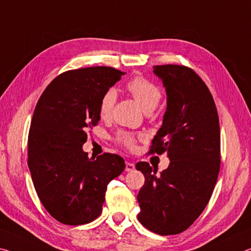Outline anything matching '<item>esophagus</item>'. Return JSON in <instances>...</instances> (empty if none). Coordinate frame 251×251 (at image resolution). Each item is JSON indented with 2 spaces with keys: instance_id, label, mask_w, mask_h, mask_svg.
Instances as JSON below:
<instances>
[{
  "instance_id": "34e87169",
  "label": "esophagus",
  "mask_w": 251,
  "mask_h": 251,
  "mask_svg": "<svg viewBox=\"0 0 251 251\" xmlns=\"http://www.w3.org/2000/svg\"><path fill=\"white\" fill-rule=\"evenodd\" d=\"M135 169V166H134V163L133 162H126V171H128V172H130V171H133Z\"/></svg>"
}]
</instances>
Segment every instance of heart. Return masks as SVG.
Wrapping results in <instances>:
<instances>
[{
    "mask_svg": "<svg viewBox=\"0 0 251 251\" xmlns=\"http://www.w3.org/2000/svg\"><path fill=\"white\" fill-rule=\"evenodd\" d=\"M128 91L132 94L135 101L140 104L143 111L154 110L155 106L158 105L160 98H161V92H160L157 85L153 84L152 82L145 79V77H134L130 80L126 84ZM117 100V93L113 89H110L106 91L100 102V112L101 118H108L111 112H112L113 105ZM118 140L120 141L123 146L128 148H133L135 145V137L129 132H121L118 135Z\"/></svg>",
    "mask_w": 251,
    "mask_h": 251,
    "instance_id": "obj_1",
    "label": "heart"
}]
</instances>
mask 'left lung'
I'll return each mask as SVG.
<instances>
[{
    "instance_id": "8db88e82",
    "label": "left lung",
    "mask_w": 251,
    "mask_h": 251,
    "mask_svg": "<svg viewBox=\"0 0 251 251\" xmlns=\"http://www.w3.org/2000/svg\"><path fill=\"white\" fill-rule=\"evenodd\" d=\"M166 89L167 110L149 152H167L169 167L138 162L145 184L137 196L138 219L158 235L184 231L206 208L220 169V128L210 91L194 70L155 65Z\"/></svg>"
}]
</instances>
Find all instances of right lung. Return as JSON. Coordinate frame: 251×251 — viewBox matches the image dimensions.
<instances>
[{"mask_svg":"<svg viewBox=\"0 0 251 251\" xmlns=\"http://www.w3.org/2000/svg\"><path fill=\"white\" fill-rule=\"evenodd\" d=\"M123 75L108 67L64 72L35 106L27 139L28 169L44 208L64 225L97 219L109 182L126 168L120 155L89 159L82 149L88 129L100 120L102 97Z\"/></svg>","mask_w":251,"mask_h":251,"instance_id":"add662e5","label":"right lung"}]
</instances>
